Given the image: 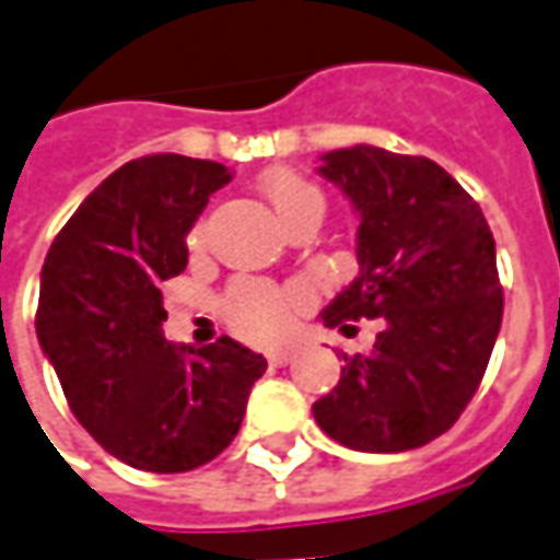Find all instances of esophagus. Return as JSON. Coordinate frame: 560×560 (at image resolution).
Here are the masks:
<instances>
[{"mask_svg": "<svg viewBox=\"0 0 560 560\" xmlns=\"http://www.w3.org/2000/svg\"><path fill=\"white\" fill-rule=\"evenodd\" d=\"M267 360H269V365H288L293 360V351H288V348H279V351H269L267 353Z\"/></svg>", "mask_w": 560, "mask_h": 560, "instance_id": "34e87169", "label": "esophagus"}]
</instances>
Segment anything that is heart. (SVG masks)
<instances>
[{"instance_id": "b5f03b06", "label": "heart", "mask_w": 560, "mask_h": 560, "mask_svg": "<svg viewBox=\"0 0 560 560\" xmlns=\"http://www.w3.org/2000/svg\"><path fill=\"white\" fill-rule=\"evenodd\" d=\"M260 188H264V195H267L284 228L308 215V212L324 215V207H327L324 191L312 179H305L288 167L269 171L260 179ZM200 243H203V224H197L195 231L188 233L191 248H197ZM221 315L243 339L276 341L291 327L293 296L264 279H236L228 288V293L221 296Z\"/></svg>"}]
</instances>
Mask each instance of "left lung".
<instances>
[{"label": "left lung", "instance_id": "left-lung-1", "mask_svg": "<svg viewBox=\"0 0 560 560\" xmlns=\"http://www.w3.org/2000/svg\"><path fill=\"white\" fill-rule=\"evenodd\" d=\"M320 173L360 212V276L324 308L341 332L381 320L375 348L345 353L315 401L324 432L363 453H405L444 434L480 387L504 315L494 240L477 200L422 155L336 149Z\"/></svg>", "mask_w": 560, "mask_h": 560}]
</instances>
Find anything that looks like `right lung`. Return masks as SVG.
<instances>
[{
	"label": "right lung",
	"mask_w": 560,
	"mask_h": 560,
	"mask_svg": "<svg viewBox=\"0 0 560 560\" xmlns=\"http://www.w3.org/2000/svg\"><path fill=\"white\" fill-rule=\"evenodd\" d=\"M224 164L173 152L128 161L92 191L44 257L35 332L68 408L131 468L183 474L231 444L267 360L228 336L200 351L161 332V281L188 264L191 231Z\"/></svg>",
	"instance_id": "1"
}]
</instances>
